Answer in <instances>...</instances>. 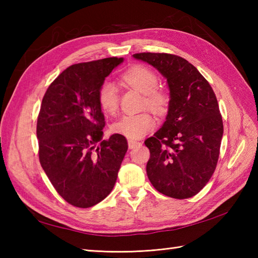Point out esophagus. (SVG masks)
I'll use <instances>...</instances> for the list:
<instances>
[{
    "instance_id": "esophagus-1",
    "label": "esophagus",
    "mask_w": 258,
    "mask_h": 258,
    "mask_svg": "<svg viewBox=\"0 0 258 258\" xmlns=\"http://www.w3.org/2000/svg\"><path fill=\"white\" fill-rule=\"evenodd\" d=\"M141 142L135 141V140H128V147L130 149H135L136 146H140Z\"/></svg>"
}]
</instances>
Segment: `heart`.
Returning <instances> with one entry per match:
<instances>
[{
    "mask_svg": "<svg viewBox=\"0 0 258 258\" xmlns=\"http://www.w3.org/2000/svg\"><path fill=\"white\" fill-rule=\"evenodd\" d=\"M126 85L143 93V107L162 114L169 103V94L158 87V76L144 65H133L120 76ZM97 103L103 112L115 114L118 108V92L111 82H104L97 90ZM155 127V119L149 112L125 115L112 125V132L130 140H138Z\"/></svg>",
    "mask_w": 258,
    "mask_h": 258,
    "instance_id": "heart-1",
    "label": "heart"
}]
</instances>
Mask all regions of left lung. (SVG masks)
Returning a JSON list of instances; mask_svg holds the SVG:
<instances>
[{
	"instance_id": "left-lung-1",
	"label": "left lung",
	"mask_w": 258,
	"mask_h": 258,
	"mask_svg": "<svg viewBox=\"0 0 258 258\" xmlns=\"http://www.w3.org/2000/svg\"><path fill=\"white\" fill-rule=\"evenodd\" d=\"M166 78V120L145 140L150 150L146 173L160 193L184 200L196 195L215 171L223 138V119L215 93L199 70L168 53H136Z\"/></svg>"
}]
</instances>
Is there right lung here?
<instances>
[{
	"label": "right lung",
	"instance_id": "1",
	"mask_svg": "<svg viewBox=\"0 0 258 258\" xmlns=\"http://www.w3.org/2000/svg\"><path fill=\"white\" fill-rule=\"evenodd\" d=\"M123 58L71 65L46 90L37 116L38 158L48 179L69 204L87 208L111 193L127 151L114 134L102 141L105 118L97 90Z\"/></svg>",
	"mask_w": 258,
	"mask_h": 258
}]
</instances>
